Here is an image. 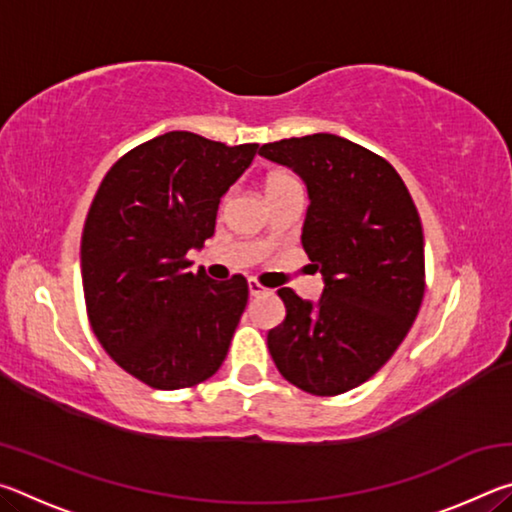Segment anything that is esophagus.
<instances>
[{
	"label": "esophagus",
	"instance_id": "1",
	"mask_svg": "<svg viewBox=\"0 0 512 512\" xmlns=\"http://www.w3.org/2000/svg\"><path fill=\"white\" fill-rule=\"evenodd\" d=\"M248 291H250V296H264V293H271V289L262 287L257 280H248Z\"/></svg>",
	"mask_w": 512,
	"mask_h": 512
}]
</instances>
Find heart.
I'll use <instances>...</instances> for the list:
<instances>
[{"label": "heart", "mask_w": 512, "mask_h": 512, "mask_svg": "<svg viewBox=\"0 0 512 512\" xmlns=\"http://www.w3.org/2000/svg\"><path fill=\"white\" fill-rule=\"evenodd\" d=\"M289 187H300L298 178L291 176V173H287V171H273V173H268V178L264 183V192L273 194V192H280V189H289Z\"/></svg>", "instance_id": "obj_1"}]
</instances>
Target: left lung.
<instances>
[{"label":"left lung","mask_w":512,"mask_h":512,"mask_svg":"<svg viewBox=\"0 0 512 512\" xmlns=\"http://www.w3.org/2000/svg\"><path fill=\"white\" fill-rule=\"evenodd\" d=\"M259 155L305 180L302 248L325 282L318 302L277 291L287 318L268 332V350L300 391L348 393L393 357L418 316L420 214L393 164L345 137H291L264 144Z\"/></svg>","instance_id":"obj_1"}]
</instances>
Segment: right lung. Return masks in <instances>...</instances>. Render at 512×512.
Instances as JSON below:
<instances>
[{"label": "right lung", "instance_id": "right-lung-1", "mask_svg": "<svg viewBox=\"0 0 512 512\" xmlns=\"http://www.w3.org/2000/svg\"><path fill=\"white\" fill-rule=\"evenodd\" d=\"M259 144L171 131L112 164L81 237L92 332L112 361L158 391L210 379L248 302L244 275L212 282L187 253L214 235L221 196Z\"/></svg>", "mask_w": 512, "mask_h": 512}]
</instances>
